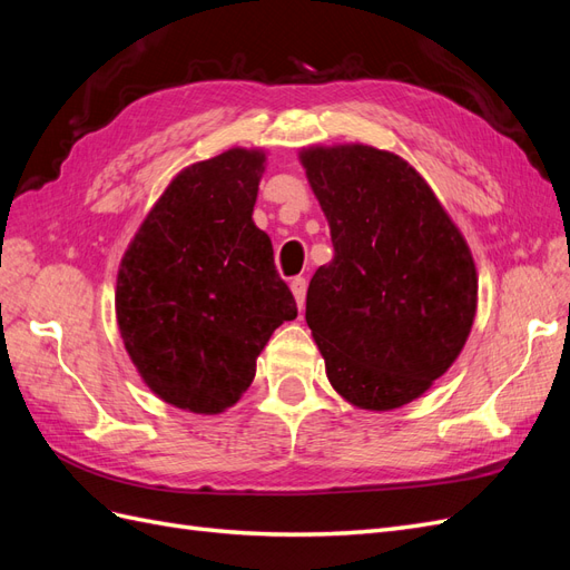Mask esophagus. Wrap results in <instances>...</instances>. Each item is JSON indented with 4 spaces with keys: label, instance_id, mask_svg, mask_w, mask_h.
I'll use <instances>...</instances> for the list:
<instances>
[{
    "label": "esophagus",
    "instance_id": "34e87169",
    "mask_svg": "<svg viewBox=\"0 0 570 570\" xmlns=\"http://www.w3.org/2000/svg\"><path fill=\"white\" fill-rule=\"evenodd\" d=\"M289 289H292V295H295L297 306L302 308V306H304V299H306V281H304V278H295V281L289 283Z\"/></svg>",
    "mask_w": 570,
    "mask_h": 570
}]
</instances>
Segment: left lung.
Masks as SVG:
<instances>
[{
	"mask_svg": "<svg viewBox=\"0 0 570 570\" xmlns=\"http://www.w3.org/2000/svg\"><path fill=\"white\" fill-rule=\"evenodd\" d=\"M299 161L335 247L306 292L327 381L358 409H400L450 371L471 335L473 254L423 176L394 151L314 145Z\"/></svg>",
	"mask_w": 570,
	"mask_h": 570,
	"instance_id": "obj_1",
	"label": "left lung"
}]
</instances>
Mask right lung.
I'll list each match as a JSON object with an SVG mask.
<instances>
[{"label": "right lung", "instance_id": "right-lung-1", "mask_svg": "<svg viewBox=\"0 0 570 570\" xmlns=\"http://www.w3.org/2000/svg\"><path fill=\"white\" fill-rule=\"evenodd\" d=\"M264 149L183 168L120 258L116 321L145 385L183 411L233 406L273 331L297 318L271 237L252 220Z\"/></svg>", "mask_w": 570, "mask_h": 570}]
</instances>
